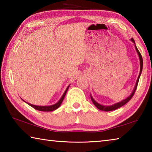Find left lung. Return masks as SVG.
Wrapping results in <instances>:
<instances>
[{"label":"left lung","mask_w":152,"mask_h":152,"mask_svg":"<svg viewBox=\"0 0 152 152\" xmlns=\"http://www.w3.org/2000/svg\"><path fill=\"white\" fill-rule=\"evenodd\" d=\"M131 41H132V42L133 43H134L135 48L136 51H137V54H138L139 59H140V74H139L138 78L137 79V81H136V83H135V85L134 88H133V91H132V93H131V94L129 95V96L126 98L125 99L123 100V101H121V102H117V103H115L114 104L109 105V106H104V105H102V104H99V102H97L96 101H95V100L93 99V98H92V95L91 94V100H92V102H93V104L99 110H103V111H111V110H116L117 109H119V108L121 107L122 106H123V105H125L126 103H127V102L129 101L130 100H131V99H132V98L133 97V94H134V93H135V92L136 91V88H137L138 82H139V80H140V77L141 76V72H142V69H143V59H142V57H141V55L140 52V51H139L138 49L137 48V46L135 45V43L134 39H133V38H132V39H131Z\"/></svg>","instance_id":"left-lung-1"}]
</instances>
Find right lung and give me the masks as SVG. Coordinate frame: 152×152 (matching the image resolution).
Instances as JSON below:
<instances>
[{
	"label": "right lung",
	"instance_id": "1",
	"mask_svg": "<svg viewBox=\"0 0 152 152\" xmlns=\"http://www.w3.org/2000/svg\"><path fill=\"white\" fill-rule=\"evenodd\" d=\"M69 87H70V85H69L68 87H67L65 92H64L63 95L60 98V99L59 100V101L57 102H56V103H55L54 104L48 105V106H39V105H34V104L28 103V102H25L24 100H23V101H25V102H26V103H27L29 105H30L31 107H32L33 108H34L35 109L38 110H40V111H53V110H55L56 109H57L58 108H59V107H60V105L61 104V102H62V101H63L64 97H65V96H66V94L67 91H68Z\"/></svg>",
	"mask_w": 152,
	"mask_h": 152
}]
</instances>
